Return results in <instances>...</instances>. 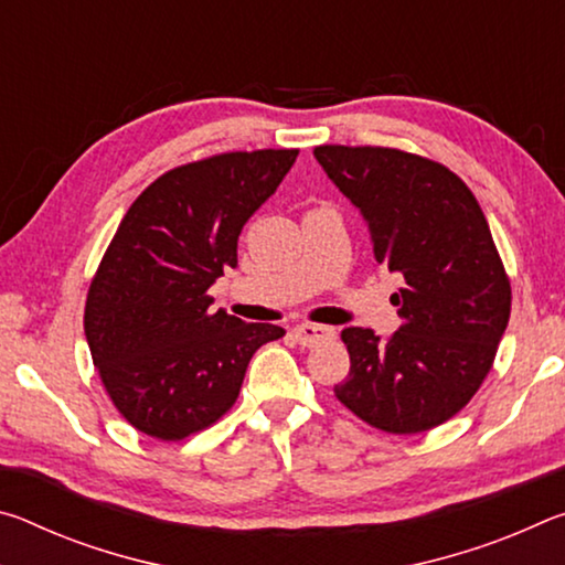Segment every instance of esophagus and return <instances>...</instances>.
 <instances>
[{"label":"esophagus","instance_id":"obj_1","mask_svg":"<svg viewBox=\"0 0 565 565\" xmlns=\"http://www.w3.org/2000/svg\"><path fill=\"white\" fill-rule=\"evenodd\" d=\"M294 337L303 347H317V343L323 341H331L337 337V329L333 327H323V323H299V327L294 329Z\"/></svg>","mask_w":565,"mask_h":565}]
</instances>
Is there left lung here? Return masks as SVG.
<instances>
[{
    "label": "left lung",
    "mask_w": 565,
    "mask_h": 565,
    "mask_svg": "<svg viewBox=\"0 0 565 565\" xmlns=\"http://www.w3.org/2000/svg\"><path fill=\"white\" fill-rule=\"evenodd\" d=\"M313 157L369 224L376 262L404 276L391 296L401 317L394 337L341 331L351 371L333 394L386 434L428 431L473 398L509 327L511 281L489 222L438 161L341 145Z\"/></svg>",
    "instance_id": "left-lung-1"
}]
</instances>
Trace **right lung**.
<instances>
[{"label": "right lung", "mask_w": 565, "mask_h": 565, "mask_svg": "<svg viewBox=\"0 0 565 565\" xmlns=\"http://www.w3.org/2000/svg\"><path fill=\"white\" fill-rule=\"evenodd\" d=\"M299 149L228 151L177 167L141 191L94 274L84 333L111 404L159 441H181L234 406L274 323L212 311L236 269L244 224L289 174Z\"/></svg>", "instance_id": "obj_1"}]
</instances>
